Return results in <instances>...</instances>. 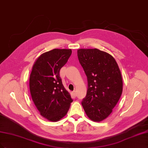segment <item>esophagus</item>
<instances>
[{
  "label": "esophagus",
  "instance_id": "esophagus-1",
  "mask_svg": "<svg viewBox=\"0 0 148 148\" xmlns=\"http://www.w3.org/2000/svg\"><path fill=\"white\" fill-rule=\"evenodd\" d=\"M72 94H73V95L74 96V97H76V92L75 90V91H73V92H72Z\"/></svg>",
  "mask_w": 148,
  "mask_h": 148
}]
</instances>
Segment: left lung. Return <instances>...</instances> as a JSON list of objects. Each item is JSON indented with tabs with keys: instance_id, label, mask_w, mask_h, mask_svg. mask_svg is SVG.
<instances>
[{
	"instance_id": "8db88e82",
	"label": "left lung",
	"mask_w": 148,
	"mask_h": 148,
	"mask_svg": "<svg viewBox=\"0 0 148 148\" xmlns=\"http://www.w3.org/2000/svg\"><path fill=\"white\" fill-rule=\"evenodd\" d=\"M77 54L88 83L81 104L90 120L101 122L112 113L123 92L120 69L114 58L103 51L79 49Z\"/></svg>"
}]
</instances>
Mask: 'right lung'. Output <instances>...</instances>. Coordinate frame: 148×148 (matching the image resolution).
<instances>
[{
	"mask_svg": "<svg viewBox=\"0 0 148 148\" xmlns=\"http://www.w3.org/2000/svg\"><path fill=\"white\" fill-rule=\"evenodd\" d=\"M72 52L71 49H54L42 54L34 62L30 75L32 100L40 114L49 121L63 118L73 101L59 75Z\"/></svg>",
	"mask_w": 148,
	"mask_h": 148,
	"instance_id": "right-lung-1",
	"label": "right lung"
}]
</instances>
